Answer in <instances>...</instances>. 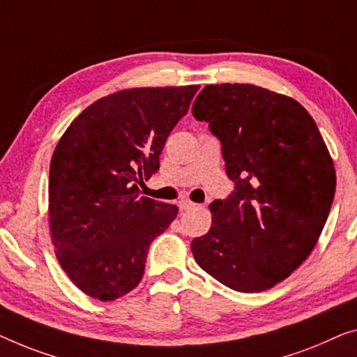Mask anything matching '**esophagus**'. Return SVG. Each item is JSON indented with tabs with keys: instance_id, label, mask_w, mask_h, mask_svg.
<instances>
[{
	"instance_id": "esophagus-1",
	"label": "esophagus",
	"mask_w": 357,
	"mask_h": 357,
	"mask_svg": "<svg viewBox=\"0 0 357 357\" xmlns=\"http://www.w3.org/2000/svg\"><path fill=\"white\" fill-rule=\"evenodd\" d=\"M192 206H195V204H192V202H190V200H181L179 202V208L183 210V211L192 208Z\"/></svg>"
}]
</instances>
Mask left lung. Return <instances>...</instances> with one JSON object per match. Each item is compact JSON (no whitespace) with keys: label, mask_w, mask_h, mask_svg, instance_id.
Wrapping results in <instances>:
<instances>
[{"label":"left lung","mask_w":357,"mask_h":357,"mask_svg":"<svg viewBox=\"0 0 357 357\" xmlns=\"http://www.w3.org/2000/svg\"><path fill=\"white\" fill-rule=\"evenodd\" d=\"M192 114L221 141L236 183L210 205V231L190 243L195 261L236 291L273 289L326 225L337 185L331 152L300 102L255 84H206Z\"/></svg>","instance_id":"left-lung-1"}]
</instances>
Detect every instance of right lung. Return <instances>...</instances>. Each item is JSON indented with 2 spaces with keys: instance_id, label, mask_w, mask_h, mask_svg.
I'll return each instance as SVG.
<instances>
[{
  "instance_id": "add662e5",
  "label": "right lung",
  "mask_w": 357,
  "mask_h": 357,
  "mask_svg": "<svg viewBox=\"0 0 357 357\" xmlns=\"http://www.w3.org/2000/svg\"><path fill=\"white\" fill-rule=\"evenodd\" d=\"M199 84L130 88L84 109L57 142L50 167V232L63 273L83 294L114 301L144 274L149 245L178 206L141 197L167 137Z\"/></svg>"
}]
</instances>
